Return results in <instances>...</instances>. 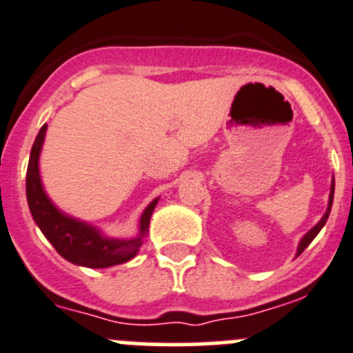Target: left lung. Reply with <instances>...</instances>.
Returning a JSON list of instances; mask_svg holds the SVG:
<instances>
[{"label":"left lung","mask_w":353,"mask_h":353,"mask_svg":"<svg viewBox=\"0 0 353 353\" xmlns=\"http://www.w3.org/2000/svg\"><path fill=\"white\" fill-rule=\"evenodd\" d=\"M332 199H334V177H332V183H331V192H329V202H327V209H325L324 216L321 217V221H319L317 225L314 226V228H312V230H308V232H306L305 235L301 236V240H299V243H298V249H296V256H299V254H301V252L305 251L306 247L310 245V242H312V240H314L315 236L319 235V232H321V230L324 228L325 221H327V217H329V212H331V207H332Z\"/></svg>","instance_id":"1"}]
</instances>
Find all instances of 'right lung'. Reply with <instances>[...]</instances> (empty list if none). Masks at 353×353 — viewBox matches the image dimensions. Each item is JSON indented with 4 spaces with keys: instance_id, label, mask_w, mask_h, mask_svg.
I'll use <instances>...</instances> for the list:
<instances>
[{
    "instance_id": "obj_1",
    "label": "right lung",
    "mask_w": 353,
    "mask_h": 353,
    "mask_svg": "<svg viewBox=\"0 0 353 353\" xmlns=\"http://www.w3.org/2000/svg\"><path fill=\"white\" fill-rule=\"evenodd\" d=\"M45 134H47V123L39 128L34 144H32L28 176H26L28 205L36 226L55 247V251L72 265L87 266V268H110V266L121 265L136 258L150 228L151 214L160 199H154L148 203L139 217L137 235L130 239L106 236L97 226L69 216L52 202L43 188L41 174H39V157H41L43 143H45Z\"/></svg>"
}]
</instances>
